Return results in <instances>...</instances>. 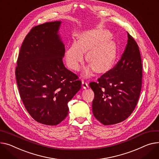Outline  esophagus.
I'll return each instance as SVG.
<instances>
[{
  "mask_svg": "<svg viewBox=\"0 0 159 159\" xmlns=\"http://www.w3.org/2000/svg\"><path fill=\"white\" fill-rule=\"evenodd\" d=\"M82 88L84 89H86L89 87L88 83H87L86 82H85L84 80H82Z\"/></svg>",
  "mask_w": 159,
  "mask_h": 159,
  "instance_id": "34e87169",
  "label": "esophagus"
}]
</instances>
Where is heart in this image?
Returning a JSON list of instances; mask_svg holds the SVG:
<instances>
[{
  "mask_svg": "<svg viewBox=\"0 0 159 159\" xmlns=\"http://www.w3.org/2000/svg\"><path fill=\"white\" fill-rule=\"evenodd\" d=\"M108 32L90 30L80 36L79 41H74L66 50L65 59L68 66L75 70L80 68L84 52H88L86 61L97 72L108 70L116 57V47L110 40ZM89 70L86 73H89Z\"/></svg>",
  "mask_w": 159,
  "mask_h": 159,
  "instance_id": "obj_1",
  "label": "heart"
}]
</instances>
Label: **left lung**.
Masks as SVG:
<instances>
[{
    "instance_id": "left-lung-1",
    "label": "left lung",
    "mask_w": 159,
    "mask_h": 159,
    "mask_svg": "<svg viewBox=\"0 0 159 159\" xmlns=\"http://www.w3.org/2000/svg\"><path fill=\"white\" fill-rule=\"evenodd\" d=\"M127 44L121 59L111 70L89 86L94 93L93 113L100 123L110 125L128 118L138 102L143 77L139 47L127 33Z\"/></svg>"
}]
</instances>
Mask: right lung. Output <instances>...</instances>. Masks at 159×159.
<instances>
[{
	"label": "right lung",
	"mask_w": 159,
	"mask_h": 159,
	"mask_svg": "<svg viewBox=\"0 0 159 159\" xmlns=\"http://www.w3.org/2000/svg\"><path fill=\"white\" fill-rule=\"evenodd\" d=\"M61 22L32 28L21 46L15 75L24 106L35 121L57 125L68 114V103L81 81L63 64L65 45L58 34Z\"/></svg>",
	"instance_id": "1"
}]
</instances>
